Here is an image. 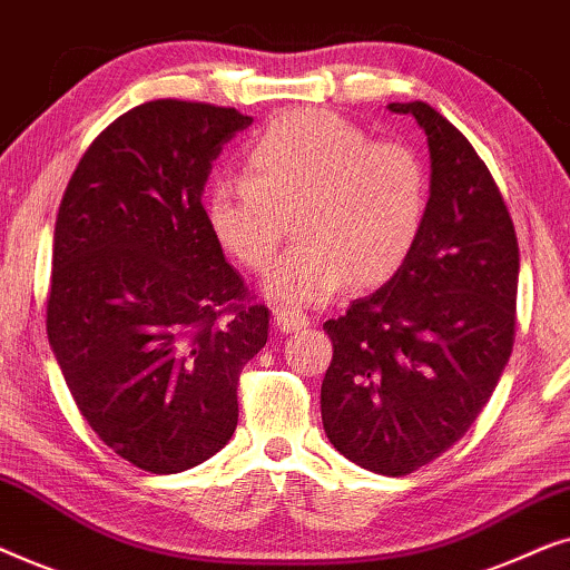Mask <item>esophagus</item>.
Instances as JSON below:
<instances>
[{
	"mask_svg": "<svg viewBox=\"0 0 570 570\" xmlns=\"http://www.w3.org/2000/svg\"><path fill=\"white\" fill-rule=\"evenodd\" d=\"M275 326L279 332H298L308 326V316L303 314L301 308H291V306H279L275 308Z\"/></svg>",
	"mask_w": 570,
	"mask_h": 570,
	"instance_id": "obj_1",
	"label": "esophagus"
}]
</instances>
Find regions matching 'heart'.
<instances>
[{
    "mask_svg": "<svg viewBox=\"0 0 570 570\" xmlns=\"http://www.w3.org/2000/svg\"><path fill=\"white\" fill-rule=\"evenodd\" d=\"M431 209V174L415 147L373 142L324 108L277 116L244 153V178L207 197L217 244L262 272L295 215L298 240L264 277L269 298L322 303L350 283L392 279L415 252Z\"/></svg>",
    "mask_w": 570,
    "mask_h": 570,
    "instance_id": "heart-1",
    "label": "heart"
}]
</instances>
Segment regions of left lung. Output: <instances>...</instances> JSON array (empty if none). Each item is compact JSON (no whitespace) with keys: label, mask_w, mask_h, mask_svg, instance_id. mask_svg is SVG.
I'll list each match as a JSON object with an SVG mask.
<instances>
[{"label":"left lung","mask_w":570,"mask_h":570,"mask_svg":"<svg viewBox=\"0 0 570 570\" xmlns=\"http://www.w3.org/2000/svg\"><path fill=\"white\" fill-rule=\"evenodd\" d=\"M389 108L425 129L431 209L402 269L324 324L322 420L342 456L402 478L454 446L493 394L517 337L519 244L470 139L423 100Z\"/></svg>","instance_id":"obj_1"}]
</instances>
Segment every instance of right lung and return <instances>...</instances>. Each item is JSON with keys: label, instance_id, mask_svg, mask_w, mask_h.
I'll use <instances>...</instances> for the list:
<instances>
[{"label": "right lung", "instance_id": "1", "mask_svg": "<svg viewBox=\"0 0 570 570\" xmlns=\"http://www.w3.org/2000/svg\"><path fill=\"white\" fill-rule=\"evenodd\" d=\"M254 119L160 98L100 131L53 230L46 332L100 441L153 474L191 470L238 425V376L269 308L225 262L202 205L223 145Z\"/></svg>", "mask_w": 570, "mask_h": 570}]
</instances>
